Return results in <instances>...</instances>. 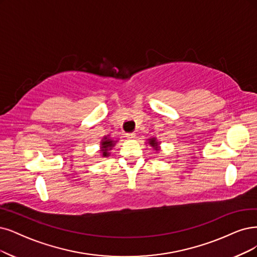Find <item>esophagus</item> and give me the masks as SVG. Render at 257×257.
Here are the masks:
<instances>
[{"label":"esophagus","instance_id":"34e87169","mask_svg":"<svg viewBox=\"0 0 257 257\" xmlns=\"http://www.w3.org/2000/svg\"><path fill=\"white\" fill-rule=\"evenodd\" d=\"M127 137H128L129 139H136L137 134H136V132H129V134H127Z\"/></svg>","mask_w":257,"mask_h":257}]
</instances>
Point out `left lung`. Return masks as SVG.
I'll use <instances>...</instances> for the list:
<instances>
[{"label": "left lung", "mask_w": 257, "mask_h": 257, "mask_svg": "<svg viewBox=\"0 0 257 257\" xmlns=\"http://www.w3.org/2000/svg\"><path fill=\"white\" fill-rule=\"evenodd\" d=\"M147 144H149L151 147H153L155 151H160V149H161V147H160L161 142L157 138H155V137L154 138H149L147 140Z\"/></svg>", "instance_id": "obj_1"}]
</instances>
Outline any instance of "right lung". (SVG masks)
<instances>
[{"label":"right lung","instance_id":"1","mask_svg":"<svg viewBox=\"0 0 257 257\" xmlns=\"http://www.w3.org/2000/svg\"><path fill=\"white\" fill-rule=\"evenodd\" d=\"M118 140H113L110 138V136L103 137L100 141V153H101V157L102 158H107L110 156V151L112 150V148L114 147L117 143Z\"/></svg>","mask_w":257,"mask_h":257}]
</instances>
